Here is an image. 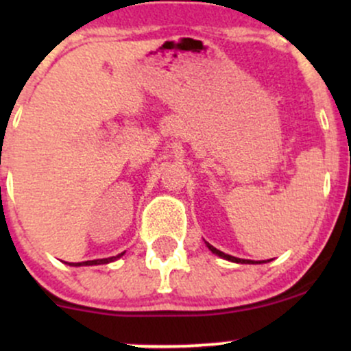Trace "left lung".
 Here are the masks:
<instances>
[{"mask_svg":"<svg viewBox=\"0 0 351 351\" xmlns=\"http://www.w3.org/2000/svg\"><path fill=\"white\" fill-rule=\"evenodd\" d=\"M208 247H209V251L211 252H215V254H217V256L219 257H224V259H228V261H231V263H241V264H261V263H252V261H245V259H239V257H234V256H229V254H224V252H221V251H217L216 247H213L211 244H208ZM269 263V261H267Z\"/></svg>","mask_w":351,"mask_h":351,"instance_id":"obj_1","label":"left lung"}]
</instances>
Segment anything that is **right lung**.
Listing matches in <instances>:
<instances>
[{"label":"right lung","instance_id":"obj_1","mask_svg":"<svg viewBox=\"0 0 351 351\" xmlns=\"http://www.w3.org/2000/svg\"><path fill=\"white\" fill-rule=\"evenodd\" d=\"M120 256H123V252H122V254H119V256L108 257V259H95V261H86V263H71V265H99V264H107V263H112V261L119 259Z\"/></svg>","mask_w":351,"mask_h":351}]
</instances>
